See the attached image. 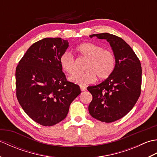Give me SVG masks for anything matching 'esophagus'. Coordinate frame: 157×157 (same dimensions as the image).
I'll return each mask as SVG.
<instances>
[{
	"mask_svg": "<svg viewBox=\"0 0 157 157\" xmlns=\"http://www.w3.org/2000/svg\"><path fill=\"white\" fill-rule=\"evenodd\" d=\"M80 89H81V90L82 92H84V91L86 90H87V89H86V88L85 87V86H80Z\"/></svg>",
	"mask_w": 157,
	"mask_h": 157,
	"instance_id": "34e87169",
	"label": "esophagus"
}]
</instances>
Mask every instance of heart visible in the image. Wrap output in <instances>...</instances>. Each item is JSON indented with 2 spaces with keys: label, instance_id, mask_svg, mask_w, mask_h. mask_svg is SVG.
Here are the masks:
<instances>
[{
  "label": "heart",
  "instance_id": "1",
  "mask_svg": "<svg viewBox=\"0 0 157 157\" xmlns=\"http://www.w3.org/2000/svg\"><path fill=\"white\" fill-rule=\"evenodd\" d=\"M77 54L87 59L83 73H75L69 77V80L79 86H86L94 83L96 77L99 79H105L112 74L115 67V57L113 52L104 50L101 46L91 42H86L75 48ZM59 63L61 69L68 74L75 70V59L68 52L60 56Z\"/></svg>",
  "mask_w": 157,
  "mask_h": 157
}]
</instances>
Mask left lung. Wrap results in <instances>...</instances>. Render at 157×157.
<instances>
[{
	"label": "left lung",
	"mask_w": 157,
	"mask_h": 157,
	"mask_svg": "<svg viewBox=\"0 0 157 157\" xmlns=\"http://www.w3.org/2000/svg\"><path fill=\"white\" fill-rule=\"evenodd\" d=\"M109 42L115 57L112 74L101 84L89 86L92 95L88 111L94 117L111 123L123 117L131 111L141 92L140 61L132 48L121 38L109 33L90 36Z\"/></svg>",
	"instance_id": "1"
}]
</instances>
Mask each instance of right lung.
Here are the masks:
<instances>
[{"label": "right lung", "instance_id": "right-lung-1", "mask_svg": "<svg viewBox=\"0 0 157 157\" xmlns=\"http://www.w3.org/2000/svg\"><path fill=\"white\" fill-rule=\"evenodd\" d=\"M67 40L46 38L33 44L16 68V95L23 111L36 123L52 126L64 119L81 93L67 81L59 63Z\"/></svg>", "mask_w": 157, "mask_h": 157}]
</instances>
